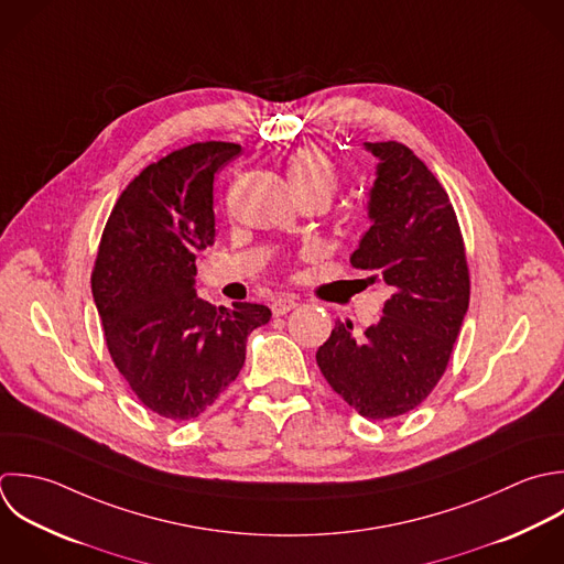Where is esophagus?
Listing matches in <instances>:
<instances>
[{
  "instance_id": "34e87169",
  "label": "esophagus",
  "mask_w": 564,
  "mask_h": 564,
  "mask_svg": "<svg viewBox=\"0 0 564 564\" xmlns=\"http://www.w3.org/2000/svg\"><path fill=\"white\" fill-rule=\"evenodd\" d=\"M296 305H299V303H296L294 296H290V294L279 296V299H274V303H272V314H274V316H283V314L292 312Z\"/></svg>"
}]
</instances>
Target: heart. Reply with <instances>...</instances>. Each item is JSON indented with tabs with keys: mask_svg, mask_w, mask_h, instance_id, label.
I'll use <instances>...</instances> for the list:
<instances>
[{
	"mask_svg": "<svg viewBox=\"0 0 564 564\" xmlns=\"http://www.w3.org/2000/svg\"><path fill=\"white\" fill-rule=\"evenodd\" d=\"M285 175L299 197L307 193H325L327 197H332L338 184V175L332 158L321 147H314V144L299 147L288 158Z\"/></svg>",
	"mask_w": 564,
	"mask_h": 564,
	"instance_id": "1",
	"label": "heart"
}]
</instances>
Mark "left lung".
I'll list each match as a JSON object with an SVG mask.
<instances>
[{"instance_id": "obj_1", "label": "left lung", "mask_w": 564, "mask_h": 564, "mask_svg": "<svg viewBox=\"0 0 564 564\" xmlns=\"http://www.w3.org/2000/svg\"><path fill=\"white\" fill-rule=\"evenodd\" d=\"M378 158L369 230L351 265L393 288L382 318L354 336L340 321L316 362L362 417L389 420L420 406L444 376L470 301L457 215L429 166L400 142H365Z\"/></svg>"}]
</instances>
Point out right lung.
I'll list each match as a JSON object with an SVG mask.
<instances>
[{
	"label": "right lung",
	"instance_id": "obj_1",
	"mask_svg": "<svg viewBox=\"0 0 564 564\" xmlns=\"http://www.w3.org/2000/svg\"><path fill=\"white\" fill-rule=\"evenodd\" d=\"M241 153L195 142L149 164L120 193L91 272L109 356L138 400L171 422L202 415L246 362L272 312L213 307L195 292V252L215 241V173Z\"/></svg>",
	"mask_w": 564,
	"mask_h": 564
}]
</instances>
